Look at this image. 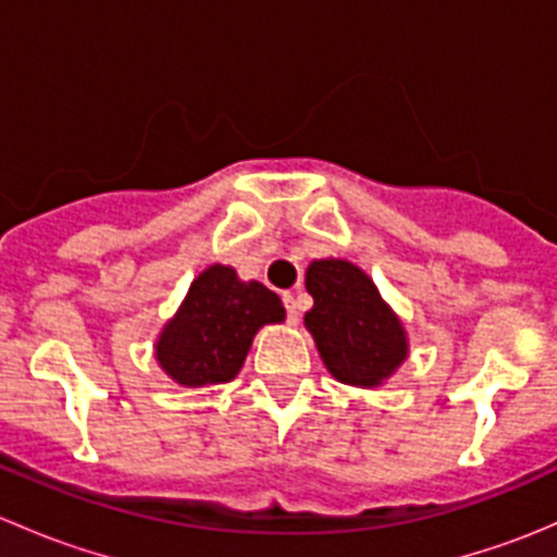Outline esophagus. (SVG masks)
I'll use <instances>...</instances> for the list:
<instances>
[{
  "mask_svg": "<svg viewBox=\"0 0 557 557\" xmlns=\"http://www.w3.org/2000/svg\"><path fill=\"white\" fill-rule=\"evenodd\" d=\"M283 301H285V310H288V323H299V318H301V307H299V296H294V294H285L283 296Z\"/></svg>",
  "mask_w": 557,
  "mask_h": 557,
  "instance_id": "esophagus-1",
  "label": "esophagus"
}]
</instances>
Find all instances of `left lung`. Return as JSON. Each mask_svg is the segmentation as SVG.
<instances>
[{"label": "left lung", "instance_id": "1", "mask_svg": "<svg viewBox=\"0 0 557 557\" xmlns=\"http://www.w3.org/2000/svg\"><path fill=\"white\" fill-rule=\"evenodd\" d=\"M307 290L314 305L305 325L325 369L345 385H383L409 356V345L372 277L356 263L323 258L307 269Z\"/></svg>", "mask_w": 557, "mask_h": 557}]
</instances>
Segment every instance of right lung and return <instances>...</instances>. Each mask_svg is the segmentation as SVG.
<instances>
[{"instance_id": "1", "label": "right lung", "mask_w": 557, "mask_h": 557, "mask_svg": "<svg viewBox=\"0 0 557 557\" xmlns=\"http://www.w3.org/2000/svg\"><path fill=\"white\" fill-rule=\"evenodd\" d=\"M283 320L285 307L274 290L256 280L243 283L232 267L212 263L161 331L156 361L185 387L228 383L243 369L258 329Z\"/></svg>"}]
</instances>
